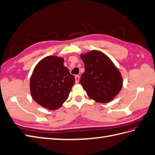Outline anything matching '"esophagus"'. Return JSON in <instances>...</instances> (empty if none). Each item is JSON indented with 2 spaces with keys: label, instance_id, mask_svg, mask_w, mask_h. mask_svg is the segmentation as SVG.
I'll return each mask as SVG.
<instances>
[{
  "label": "esophagus",
  "instance_id": "34e87169",
  "mask_svg": "<svg viewBox=\"0 0 155 155\" xmlns=\"http://www.w3.org/2000/svg\"><path fill=\"white\" fill-rule=\"evenodd\" d=\"M75 84H78L79 81H80V75H75Z\"/></svg>",
  "mask_w": 155,
  "mask_h": 155
}]
</instances>
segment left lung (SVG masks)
Returning a JSON list of instances; mask_svg holds the SVG:
<instances>
[{"instance_id":"8db88e82","label":"left lung","mask_w":155,"mask_h":155,"mask_svg":"<svg viewBox=\"0 0 155 155\" xmlns=\"http://www.w3.org/2000/svg\"><path fill=\"white\" fill-rule=\"evenodd\" d=\"M85 66L80 83L91 99L107 103L114 99L123 85L122 74L110 58L103 52L93 50L81 54Z\"/></svg>"}]
</instances>
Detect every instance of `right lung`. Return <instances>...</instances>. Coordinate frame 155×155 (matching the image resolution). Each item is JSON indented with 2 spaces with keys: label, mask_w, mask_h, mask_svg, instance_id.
Returning a JSON list of instances; mask_svg holds the SVG:
<instances>
[{
  "label": "right lung",
  "mask_w": 155,
  "mask_h": 155,
  "mask_svg": "<svg viewBox=\"0 0 155 155\" xmlns=\"http://www.w3.org/2000/svg\"><path fill=\"white\" fill-rule=\"evenodd\" d=\"M61 56H48L37 63L30 78V93L37 104L56 110L68 98L75 78L64 65Z\"/></svg>",
  "instance_id": "right-lung-1"
}]
</instances>
